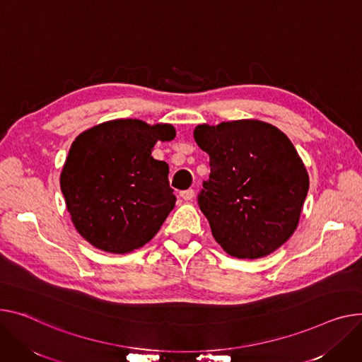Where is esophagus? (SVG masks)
<instances>
[{
	"mask_svg": "<svg viewBox=\"0 0 362 362\" xmlns=\"http://www.w3.org/2000/svg\"><path fill=\"white\" fill-rule=\"evenodd\" d=\"M194 197H195L194 189H187V190H182V192H180V198H182L183 201H190Z\"/></svg>",
	"mask_w": 362,
	"mask_h": 362,
	"instance_id": "34e87169",
	"label": "esophagus"
}]
</instances>
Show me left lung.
I'll use <instances>...</instances> for the list:
<instances>
[{
	"mask_svg": "<svg viewBox=\"0 0 362 362\" xmlns=\"http://www.w3.org/2000/svg\"><path fill=\"white\" fill-rule=\"evenodd\" d=\"M194 138L209 156L198 204L215 242L238 259L279 249L297 230L310 183L290 138L257 119L198 125Z\"/></svg>",
	"mask_w": 362,
	"mask_h": 362,
	"instance_id": "8db88e82",
	"label": "left lung"
}]
</instances>
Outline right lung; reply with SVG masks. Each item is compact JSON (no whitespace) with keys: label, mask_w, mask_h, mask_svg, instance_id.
<instances>
[{"label":"right lung","mask_w":362,"mask_h":362,"mask_svg":"<svg viewBox=\"0 0 362 362\" xmlns=\"http://www.w3.org/2000/svg\"><path fill=\"white\" fill-rule=\"evenodd\" d=\"M170 124L113 119L81 132L61 172V190L76 230L99 250L125 255L147 245L175 208L168 164L151 153L172 141Z\"/></svg>","instance_id":"right-lung-1"}]
</instances>
